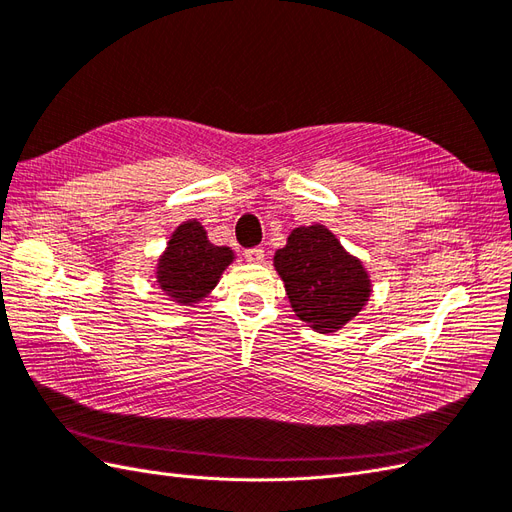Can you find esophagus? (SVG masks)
Wrapping results in <instances>:
<instances>
[{
  "instance_id": "34e87169",
  "label": "esophagus",
  "mask_w": 512,
  "mask_h": 512,
  "mask_svg": "<svg viewBox=\"0 0 512 512\" xmlns=\"http://www.w3.org/2000/svg\"><path fill=\"white\" fill-rule=\"evenodd\" d=\"M245 258L247 262H262L265 260V250L262 247H250V250H245Z\"/></svg>"
}]
</instances>
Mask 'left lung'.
<instances>
[{
	"instance_id": "left-lung-1",
	"label": "left lung",
	"mask_w": 512,
	"mask_h": 512,
	"mask_svg": "<svg viewBox=\"0 0 512 512\" xmlns=\"http://www.w3.org/2000/svg\"><path fill=\"white\" fill-rule=\"evenodd\" d=\"M273 262L294 314L320 333L342 329L367 303L371 288L363 265L320 224L294 228Z\"/></svg>"
}]
</instances>
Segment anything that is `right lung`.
I'll list each match as a JSON object with an SVG mask.
<instances>
[{"label": "right lung", "instance_id": "right-lung-1", "mask_svg": "<svg viewBox=\"0 0 512 512\" xmlns=\"http://www.w3.org/2000/svg\"><path fill=\"white\" fill-rule=\"evenodd\" d=\"M230 262L232 250L209 243L205 228L192 220L170 237L158 265V282L168 297L190 305L207 297Z\"/></svg>", "mask_w": 512, "mask_h": 512}]
</instances>
